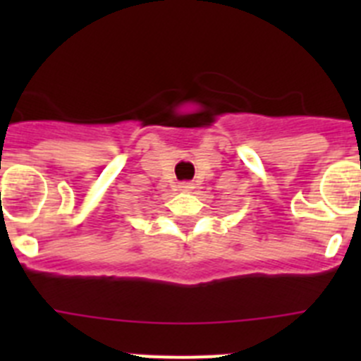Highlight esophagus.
Masks as SVG:
<instances>
[{"mask_svg":"<svg viewBox=\"0 0 361 361\" xmlns=\"http://www.w3.org/2000/svg\"><path fill=\"white\" fill-rule=\"evenodd\" d=\"M178 190H180V191H191V190H193V184H191V183H180V184H178Z\"/></svg>","mask_w":361,"mask_h":361,"instance_id":"esophagus-1","label":"esophagus"}]
</instances>
